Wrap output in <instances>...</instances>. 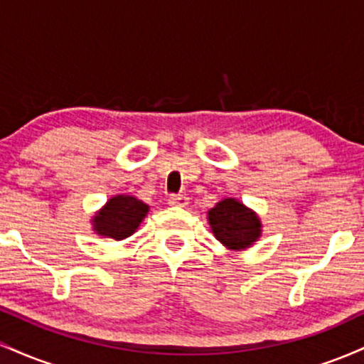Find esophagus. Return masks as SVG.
Returning <instances> with one entry per match:
<instances>
[{
    "label": "esophagus",
    "instance_id": "esophagus-1",
    "mask_svg": "<svg viewBox=\"0 0 364 364\" xmlns=\"http://www.w3.org/2000/svg\"><path fill=\"white\" fill-rule=\"evenodd\" d=\"M188 196L179 193V195H171L169 196V205L171 207H186L188 205Z\"/></svg>",
    "mask_w": 364,
    "mask_h": 364
}]
</instances>
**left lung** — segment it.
I'll return each mask as SVG.
<instances>
[{
    "instance_id": "obj_1",
    "label": "left lung",
    "mask_w": 364,
    "mask_h": 364,
    "mask_svg": "<svg viewBox=\"0 0 364 364\" xmlns=\"http://www.w3.org/2000/svg\"><path fill=\"white\" fill-rule=\"evenodd\" d=\"M208 223L220 243L231 250L253 245L260 236V220L235 198H225L208 212Z\"/></svg>"
}]
</instances>
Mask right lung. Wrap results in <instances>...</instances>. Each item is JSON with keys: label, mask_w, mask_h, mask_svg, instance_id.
I'll list each match as a JSON object with an SVG mask.
<instances>
[{"label": "right lung", "mask_w": 364, "mask_h": 364, "mask_svg": "<svg viewBox=\"0 0 364 364\" xmlns=\"http://www.w3.org/2000/svg\"><path fill=\"white\" fill-rule=\"evenodd\" d=\"M149 207L133 196L118 195L106 203V207L95 215L94 229L99 235L114 237V240H124L132 236L139 228Z\"/></svg>", "instance_id": "add662e5"}]
</instances>
